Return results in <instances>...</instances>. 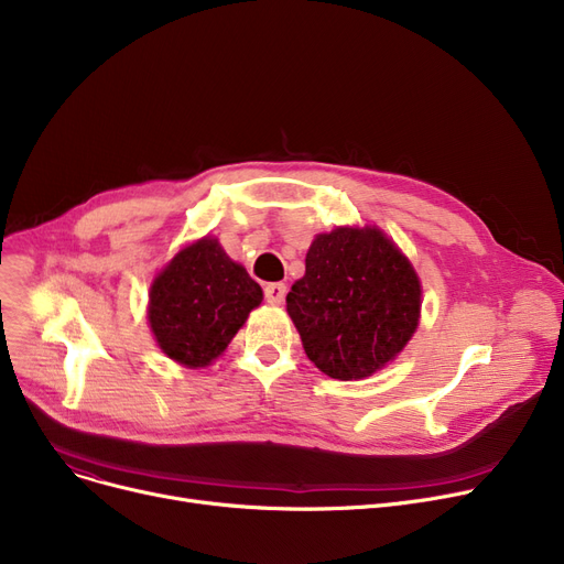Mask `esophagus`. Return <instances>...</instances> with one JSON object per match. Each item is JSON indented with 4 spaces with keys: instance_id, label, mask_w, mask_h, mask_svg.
Returning <instances> with one entry per match:
<instances>
[{
    "instance_id": "esophagus-1",
    "label": "esophagus",
    "mask_w": 564,
    "mask_h": 564,
    "mask_svg": "<svg viewBox=\"0 0 564 564\" xmlns=\"http://www.w3.org/2000/svg\"><path fill=\"white\" fill-rule=\"evenodd\" d=\"M285 292H288L285 283H267L264 285V300L270 302V304H274V306H279L285 300Z\"/></svg>"
}]
</instances>
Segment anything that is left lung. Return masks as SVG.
Masks as SVG:
<instances>
[{"instance_id": "8db88e82", "label": "left lung", "mask_w": 564, "mask_h": 564, "mask_svg": "<svg viewBox=\"0 0 564 564\" xmlns=\"http://www.w3.org/2000/svg\"><path fill=\"white\" fill-rule=\"evenodd\" d=\"M285 304L324 375L361 379L395 359L416 332L421 283L379 228H336L315 237Z\"/></svg>"}]
</instances>
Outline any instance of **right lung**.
Masks as SVG:
<instances>
[{"label": "right lung", "instance_id": "right-lung-1", "mask_svg": "<svg viewBox=\"0 0 564 564\" xmlns=\"http://www.w3.org/2000/svg\"><path fill=\"white\" fill-rule=\"evenodd\" d=\"M260 302L262 290L245 267L217 240L203 237L155 279L148 319L166 357L203 368L219 357Z\"/></svg>", "mask_w": 564, "mask_h": 564}]
</instances>
